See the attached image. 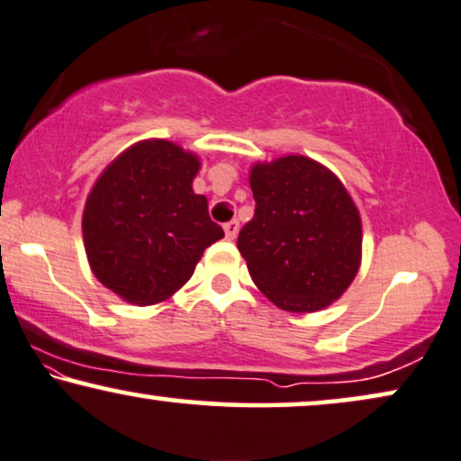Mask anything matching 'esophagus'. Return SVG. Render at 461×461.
<instances>
[{
  "instance_id": "1",
  "label": "esophagus",
  "mask_w": 461,
  "mask_h": 461,
  "mask_svg": "<svg viewBox=\"0 0 461 461\" xmlns=\"http://www.w3.org/2000/svg\"><path fill=\"white\" fill-rule=\"evenodd\" d=\"M223 230H225L227 240H236L238 230H240V223H238V221L234 219V221H230V223H225V225H223Z\"/></svg>"
}]
</instances>
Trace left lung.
Here are the masks:
<instances>
[{
  "instance_id": "left-lung-1",
  "label": "left lung",
  "mask_w": 461,
  "mask_h": 461,
  "mask_svg": "<svg viewBox=\"0 0 461 461\" xmlns=\"http://www.w3.org/2000/svg\"><path fill=\"white\" fill-rule=\"evenodd\" d=\"M249 183L257 208L238 250L257 288L293 314L329 308L363 261V221L346 185L297 153L255 162Z\"/></svg>"
}]
</instances>
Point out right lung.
I'll return each mask as SVG.
<instances>
[{"instance_id": "obj_1", "label": "right lung", "mask_w": 461, "mask_h": 461, "mask_svg": "<svg viewBox=\"0 0 461 461\" xmlns=\"http://www.w3.org/2000/svg\"><path fill=\"white\" fill-rule=\"evenodd\" d=\"M198 153L167 139L139 140L98 175L82 214L95 278L132 305L167 302L223 238L192 183Z\"/></svg>"}]
</instances>
